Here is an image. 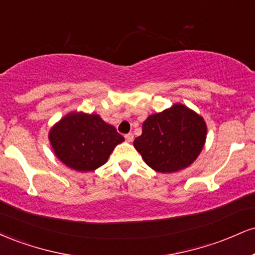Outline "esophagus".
<instances>
[{
  "instance_id": "34e87169",
  "label": "esophagus",
  "mask_w": 255,
  "mask_h": 255,
  "mask_svg": "<svg viewBox=\"0 0 255 255\" xmlns=\"http://www.w3.org/2000/svg\"><path fill=\"white\" fill-rule=\"evenodd\" d=\"M125 139H126V141H128V142H131V141H133V139H134L133 133H128V134H126V135H125Z\"/></svg>"
}]
</instances>
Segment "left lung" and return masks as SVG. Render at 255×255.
<instances>
[{
    "label": "left lung",
    "instance_id": "8db88e82",
    "mask_svg": "<svg viewBox=\"0 0 255 255\" xmlns=\"http://www.w3.org/2000/svg\"><path fill=\"white\" fill-rule=\"evenodd\" d=\"M206 125L194 111L175 104L148 116L134 147L145 163L159 172H175L191 165L203 150Z\"/></svg>",
    "mask_w": 255,
    "mask_h": 255
}]
</instances>
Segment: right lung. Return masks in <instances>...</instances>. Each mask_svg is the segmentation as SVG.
Listing matches in <instances>:
<instances>
[{
	"mask_svg": "<svg viewBox=\"0 0 255 255\" xmlns=\"http://www.w3.org/2000/svg\"><path fill=\"white\" fill-rule=\"evenodd\" d=\"M49 139L55 154L67 166L93 171L107 162L125 137L96 114L72 113L51 128Z\"/></svg>",
	"mask_w": 255,
	"mask_h": 255,
	"instance_id": "obj_1",
	"label": "right lung"
}]
</instances>
